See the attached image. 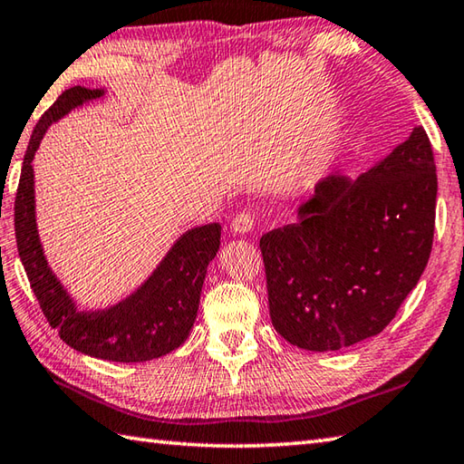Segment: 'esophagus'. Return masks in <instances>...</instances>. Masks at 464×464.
<instances>
[{
  "label": "esophagus",
  "instance_id": "34e87169",
  "mask_svg": "<svg viewBox=\"0 0 464 464\" xmlns=\"http://www.w3.org/2000/svg\"><path fill=\"white\" fill-rule=\"evenodd\" d=\"M253 225H255L253 215L247 211H241L231 219V231L237 235H245L253 229Z\"/></svg>",
  "mask_w": 464,
  "mask_h": 464
}]
</instances>
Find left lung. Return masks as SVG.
Wrapping results in <instances>:
<instances>
[{
  "mask_svg": "<svg viewBox=\"0 0 464 464\" xmlns=\"http://www.w3.org/2000/svg\"><path fill=\"white\" fill-rule=\"evenodd\" d=\"M435 207L437 167L422 127L357 179L323 177L297 223L259 243L275 331L317 353L379 334L427 267Z\"/></svg>",
  "mask_w": 464,
  "mask_h": 464,
  "instance_id": "obj_1",
  "label": "left lung"
}]
</instances>
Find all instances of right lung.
<instances>
[{"instance_id":"right-lung-1","label":"right lung","mask_w":464,"mask_h":464,"mask_svg":"<svg viewBox=\"0 0 464 464\" xmlns=\"http://www.w3.org/2000/svg\"><path fill=\"white\" fill-rule=\"evenodd\" d=\"M105 90L75 85L57 97L42 115L29 140L15 195V241L45 319L69 347L95 359L143 362L175 351L189 337L199 309L201 287L221 243V225L185 231L157 269L130 297L107 309L82 311L49 267L35 223L32 161L47 127L75 107L102 100Z\"/></svg>"}]
</instances>
